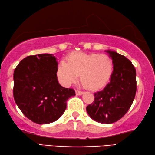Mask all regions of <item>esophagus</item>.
I'll list each match as a JSON object with an SVG mask.
<instances>
[{"mask_svg":"<svg viewBox=\"0 0 155 155\" xmlns=\"http://www.w3.org/2000/svg\"><path fill=\"white\" fill-rule=\"evenodd\" d=\"M83 94V92L79 90H76V95H81Z\"/></svg>","mask_w":155,"mask_h":155,"instance_id":"obj_1","label":"esophagus"}]
</instances>
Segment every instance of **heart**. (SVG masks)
<instances>
[{"label":"heart","mask_w":155,"mask_h":155,"mask_svg":"<svg viewBox=\"0 0 155 155\" xmlns=\"http://www.w3.org/2000/svg\"><path fill=\"white\" fill-rule=\"evenodd\" d=\"M113 71V63L107 55L87 54L81 52L71 53L58 67V77L61 82L68 86L78 79L87 88L97 89L107 82Z\"/></svg>","instance_id":"obj_1"}]
</instances>
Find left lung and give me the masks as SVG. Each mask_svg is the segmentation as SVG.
<instances>
[{"mask_svg": "<svg viewBox=\"0 0 155 155\" xmlns=\"http://www.w3.org/2000/svg\"><path fill=\"white\" fill-rule=\"evenodd\" d=\"M106 52L113 64L110 81L102 91L94 93V102L86 109L94 120L110 124L123 118L131 107L137 92V74L132 63L124 55Z\"/></svg>", "mask_w": 155, "mask_h": 155, "instance_id": "1", "label": "left lung"}]
</instances>
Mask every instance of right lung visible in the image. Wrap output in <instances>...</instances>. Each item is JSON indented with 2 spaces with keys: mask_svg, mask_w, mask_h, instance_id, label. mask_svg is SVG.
<instances>
[{
  "mask_svg": "<svg viewBox=\"0 0 155 155\" xmlns=\"http://www.w3.org/2000/svg\"><path fill=\"white\" fill-rule=\"evenodd\" d=\"M58 62L53 54L24 58L14 72V98L22 113L38 124L57 120L66 109V101L76 95L57 78Z\"/></svg>",
  "mask_w": 155,
  "mask_h": 155,
  "instance_id": "obj_1",
  "label": "right lung"
}]
</instances>
